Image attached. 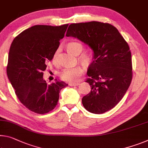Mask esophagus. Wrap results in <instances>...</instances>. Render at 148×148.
I'll return each instance as SVG.
<instances>
[{"label":"esophagus","mask_w":148,"mask_h":148,"mask_svg":"<svg viewBox=\"0 0 148 148\" xmlns=\"http://www.w3.org/2000/svg\"><path fill=\"white\" fill-rule=\"evenodd\" d=\"M79 83H70L69 86H79Z\"/></svg>","instance_id":"esophagus-1"}]
</instances>
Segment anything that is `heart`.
<instances>
[{
	"label": "heart",
	"instance_id": "b5f03b06",
	"mask_svg": "<svg viewBox=\"0 0 148 148\" xmlns=\"http://www.w3.org/2000/svg\"><path fill=\"white\" fill-rule=\"evenodd\" d=\"M67 49L72 54L78 55L83 50L84 46L82 43L78 41H70L66 45ZM57 51L55 53L53 59L57 58ZM79 61L86 65L90 64L93 60V54L90 51H84L79 57ZM84 72V69L80 66H76L72 68H65L60 72L59 77L63 81L69 83H75L78 80L79 77Z\"/></svg>",
	"mask_w": 148,
	"mask_h": 148
}]
</instances>
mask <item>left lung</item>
Returning <instances> with one entry per match:
<instances>
[{
	"mask_svg": "<svg viewBox=\"0 0 148 148\" xmlns=\"http://www.w3.org/2000/svg\"><path fill=\"white\" fill-rule=\"evenodd\" d=\"M67 37L78 38L93 51V60L87 72L90 92L82 104L89 112L102 114L112 109L125 95L132 79L128 44L116 28L108 23H72Z\"/></svg>",
	"mask_w": 148,
	"mask_h": 148,
	"instance_id": "left-lung-1",
	"label": "left lung"
}]
</instances>
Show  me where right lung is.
<instances>
[{
    "label": "right lung",
    "instance_id": "obj_1",
    "mask_svg": "<svg viewBox=\"0 0 148 148\" xmlns=\"http://www.w3.org/2000/svg\"><path fill=\"white\" fill-rule=\"evenodd\" d=\"M68 26L34 25L20 33L11 44L7 76L20 101L36 113L53 110L60 90L68 86L58 81L47 84L43 78L46 62L53 58Z\"/></svg>",
    "mask_w": 148,
    "mask_h": 148
}]
</instances>
